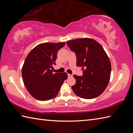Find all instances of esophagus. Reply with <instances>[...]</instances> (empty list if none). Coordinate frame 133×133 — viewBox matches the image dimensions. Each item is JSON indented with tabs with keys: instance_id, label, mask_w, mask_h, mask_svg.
<instances>
[{
	"instance_id": "1",
	"label": "esophagus",
	"mask_w": 133,
	"mask_h": 133,
	"mask_svg": "<svg viewBox=\"0 0 133 133\" xmlns=\"http://www.w3.org/2000/svg\"><path fill=\"white\" fill-rule=\"evenodd\" d=\"M67 75H68V77H69V78H71V77H72V74H68Z\"/></svg>"
}]
</instances>
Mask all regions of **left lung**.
Returning a JSON list of instances; mask_svg holds the SVG:
<instances>
[{
  "mask_svg": "<svg viewBox=\"0 0 133 133\" xmlns=\"http://www.w3.org/2000/svg\"><path fill=\"white\" fill-rule=\"evenodd\" d=\"M77 56V66L82 67L83 76L74 75L76 80L71 88L84 99L98 97L106 89L111 75V63L102 46L94 39L79 38L67 41Z\"/></svg>",
  "mask_w": 133,
  "mask_h": 133,
  "instance_id": "left-lung-1",
  "label": "left lung"
}]
</instances>
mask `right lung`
I'll return each instance as SVG.
<instances>
[{"instance_id": "add662e5", "label": "right lung", "mask_w": 133, "mask_h": 133, "mask_svg": "<svg viewBox=\"0 0 133 133\" xmlns=\"http://www.w3.org/2000/svg\"><path fill=\"white\" fill-rule=\"evenodd\" d=\"M65 44L60 43H44L31 51L25 59L22 69L23 81L27 91L36 99L48 101L58 95L66 72L53 73L57 53Z\"/></svg>"}]
</instances>
